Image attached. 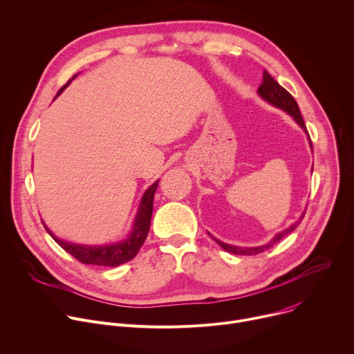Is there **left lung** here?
Wrapping results in <instances>:
<instances>
[{"label":"left lung","mask_w":354,"mask_h":354,"mask_svg":"<svg viewBox=\"0 0 354 354\" xmlns=\"http://www.w3.org/2000/svg\"><path fill=\"white\" fill-rule=\"evenodd\" d=\"M257 91H259V94H260L266 101H268V102H271L272 105H276V106L284 109V111L288 112L291 116H294V120L297 121V124H299V127L308 133L297 101L294 100V97H292L284 87H281L276 80H274V78H272L266 70L263 71V82H261V84H260V87H259ZM309 142H310V139H309ZM310 146H312V142H310ZM304 215H305V214H304ZM304 215L301 216V219H299L298 222H295L294 225H291L288 229H286V230L277 233L276 238H272V241H271L270 243L264 245V246H259V248H238V246H232V245L222 243L221 241H218V239H215V238H214V241H215L223 250H226V252H229V253H233V254H245V256L259 254V253H263L264 250L270 249L272 245H276L279 241H281V239L286 236V234H288L290 232H292V230L299 225V222L302 221Z\"/></svg>","instance_id":"1"}]
</instances>
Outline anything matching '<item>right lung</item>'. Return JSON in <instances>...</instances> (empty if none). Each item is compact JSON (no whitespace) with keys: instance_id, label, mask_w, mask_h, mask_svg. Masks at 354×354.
I'll return each mask as SVG.
<instances>
[{"instance_id":"1","label":"right lung","mask_w":354,"mask_h":354,"mask_svg":"<svg viewBox=\"0 0 354 354\" xmlns=\"http://www.w3.org/2000/svg\"><path fill=\"white\" fill-rule=\"evenodd\" d=\"M70 82L67 84H64L57 94H60L70 84ZM157 185H159V180H157L153 185H150L146 189V192L143 194L139 212H138L135 223H133V230L125 242L116 243V245H106V246L74 245V243H67V242L60 241L59 238L53 236V233L48 229V226H45V227L50 233V236L55 239V242L80 263L94 264V266H105V267H116L122 263L132 260L138 254L142 245L145 243L149 229H150V219H151V212H153V197H154V192L157 189Z\"/></svg>"}]
</instances>
